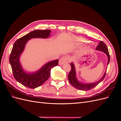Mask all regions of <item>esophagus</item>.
<instances>
[{"label":"esophagus","instance_id":"esophagus-1","mask_svg":"<svg viewBox=\"0 0 121 121\" xmlns=\"http://www.w3.org/2000/svg\"><path fill=\"white\" fill-rule=\"evenodd\" d=\"M69 58L67 56H62L59 60V65H63L65 63H69Z\"/></svg>","mask_w":121,"mask_h":121}]
</instances>
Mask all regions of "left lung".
Returning <instances> with one entry per match:
<instances>
[{"mask_svg":"<svg viewBox=\"0 0 121 121\" xmlns=\"http://www.w3.org/2000/svg\"><path fill=\"white\" fill-rule=\"evenodd\" d=\"M96 50L100 51V52H104L107 54L108 58V64H107V66H108V63H109V60H110V56H109L108 48H107V45H105V44L104 42L100 41V42L99 43V44L96 47ZM71 69L68 75L69 81L73 86L75 88L80 90H84V91L89 90L93 88L94 87H96L99 83L101 82L102 80L104 79L105 75H106V72H107V70H106L104 75L99 80V81L96 82L92 83H83L80 82L78 80V79H77L75 67L74 64L73 63H71Z\"/></svg>","mask_w":121,"mask_h":121,"instance_id":"obj_1","label":"left lung"}]
</instances>
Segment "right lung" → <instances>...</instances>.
Segmentation results:
<instances>
[{
	"instance_id": "add662e5",
	"label": "right lung",
	"mask_w": 121,
	"mask_h": 121,
	"mask_svg": "<svg viewBox=\"0 0 121 121\" xmlns=\"http://www.w3.org/2000/svg\"><path fill=\"white\" fill-rule=\"evenodd\" d=\"M50 33V30H35L17 40L14 43L10 55L9 63L14 79L26 87L35 88L42 85L49 78L51 69L58 65V60L50 61L37 71L27 73L24 71L20 62L21 55L29 40L37 38H47L49 37Z\"/></svg>"
}]
</instances>
